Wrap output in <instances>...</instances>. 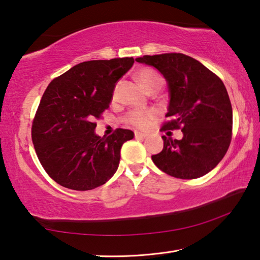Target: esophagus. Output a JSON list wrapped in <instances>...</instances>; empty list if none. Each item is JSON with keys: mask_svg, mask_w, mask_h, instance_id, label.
<instances>
[{"mask_svg": "<svg viewBox=\"0 0 260 260\" xmlns=\"http://www.w3.org/2000/svg\"><path fill=\"white\" fill-rule=\"evenodd\" d=\"M134 136H135L136 139H144V138H147L148 134H146V133H141V132H135Z\"/></svg>", "mask_w": 260, "mask_h": 260, "instance_id": "esophagus-1", "label": "esophagus"}]
</instances>
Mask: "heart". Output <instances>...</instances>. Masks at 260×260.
Instances as JSON below:
<instances>
[{
    "label": "heart",
    "instance_id": "1",
    "mask_svg": "<svg viewBox=\"0 0 260 260\" xmlns=\"http://www.w3.org/2000/svg\"><path fill=\"white\" fill-rule=\"evenodd\" d=\"M138 80L142 83V86L150 93V91L160 90L165 85V79L159 72L150 68H144L136 73ZM120 83L118 82L113 89V98H116L119 91ZM156 113L153 110H134L129 112L126 117V122L136 128H146L149 124L155 119Z\"/></svg>",
    "mask_w": 260,
    "mask_h": 260
}]
</instances>
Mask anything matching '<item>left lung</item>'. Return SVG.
<instances>
[{"instance_id": "left-lung-1", "label": "left lung", "mask_w": 260, "mask_h": 260, "mask_svg": "<svg viewBox=\"0 0 260 260\" xmlns=\"http://www.w3.org/2000/svg\"><path fill=\"white\" fill-rule=\"evenodd\" d=\"M136 61L156 68L169 83V120L160 131L183 133L181 140L162 136L164 148L151 156L152 161L171 177H203L219 164L232 141L233 110L225 85L199 60L180 52L146 55Z\"/></svg>"}]
</instances>
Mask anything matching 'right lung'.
Masks as SVG:
<instances>
[{
    "label": "right lung",
    "mask_w": 260,
    "mask_h": 260,
    "mask_svg": "<svg viewBox=\"0 0 260 260\" xmlns=\"http://www.w3.org/2000/svg\"><path fill=\"white\" fill-rule=\"evenodd\" d=\"M133 64V57L83 61L47 87L33 119L32 141L42 167L60 186L90 190L116 173L121 146L134 133L117 128L101 138L94 132L95 120Z\"/></svg>",
    "instance_id": "right-lung-1"
}]
</instances>
